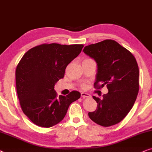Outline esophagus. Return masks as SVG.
Wrapping results in <instances>:
<instances>
[{"label": "esophagus", "instance_id": "1", "mask_svg": "<svg viewBox=\"0 0 152 152\" xmlns=\"http://www.w3.org/2000/svg\"><path fill=\"white\" fill-rule=\"evenodd\" d=\"M81 96L83 97H90V94H88V93H86V92H81Z\"/></svg>", "mask_w": 152, "mask_h": 152}]
</instances>
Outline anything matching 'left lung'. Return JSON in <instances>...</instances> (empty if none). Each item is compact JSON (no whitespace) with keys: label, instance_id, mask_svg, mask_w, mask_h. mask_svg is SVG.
Segmentation results:
<instances>
[{"label":"left lung","instance_id":"left-lung-1","mask_svg":"<svg viewBox=\"0 0 152 152\" xmlns=\"http://www.w3.org/2000/svg\"><path fill=\"white\" fill-rule=\"evenodd\" d=\"M83 51L97 63L94 88L107 86L103 99L93 96L97 108L89 117L102 126L120 123L132 108L139 91V69L134 56L116 41L106 39L86 46Z\"/></svg>","mask_w":152,"mask_h":152}]
</instances>
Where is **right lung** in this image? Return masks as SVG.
I'll use <instances>...</instances> for the list:
<instances>
[{
    "label": "right lung",
    "instance_id": "obj_1",
    "mask_svg": "<svg viewBox=\"0 0 152 152\" xmlns=\"http://www.w3.org/2000/svg\"><path fill=\"white\" fill-rule=\"evenodd\" d=\"M83 46L42 44L30 48L22 57L16 69V86L22 110L32 123L46 128L58 124L69 105L80 98L78 91L58 96L54 86L64 78L66 66Z\"/></svg>",
    "mask_w": 152,
    "mask_h": 152
}]
</instances>
